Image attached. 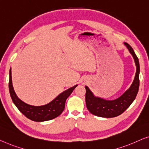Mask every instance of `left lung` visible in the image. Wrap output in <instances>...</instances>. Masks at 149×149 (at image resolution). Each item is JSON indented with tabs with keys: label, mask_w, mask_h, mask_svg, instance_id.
<instances>
[{
	"label": "left lung",
	"mask_w": 149,
	"mask_h": 149,
	"mask_svg": "<svg viewBox=\"0 0 149 149\" xmlns=\"http://www.w3.org/2000/svg\"><path fill=\"white\" fill-rule=\"evenodd\" d=\"M124 44L134 58L136 66L134 80L130 88L125 91L123 95L113 100H106L102 98L95 97L88 88L85 86L86 107L90 113L95 116L107 118L118 116L129 107L136 97L139 88V61L131 46L127 43L125 42Z\"/></svg>",
	"instance_id": "8db88e82"
}]
</instances>
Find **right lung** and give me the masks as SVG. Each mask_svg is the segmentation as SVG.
Wrapping results in <instances>:
<instances>
[{
    "label": "right lung",
    "instance_id": "1",
    "mask_svg": "<svg viewBox=\"0 0 149 149\" xmlns=\"http://www.w3.org/2000/svg\"><path fill=\"white\" fill-rule=\"evenodd\" d=\"M77 86L75 85L60 94L49 104L43 106H32L25 103L17 96L12 84L11 70L9 72V88L13 102L21 113L28 119L34 121H49L60 116L65 109L66 99Z\"/></svg>",
    "mask_w": 149,
    "mask_h": 149
}]
</instances>
